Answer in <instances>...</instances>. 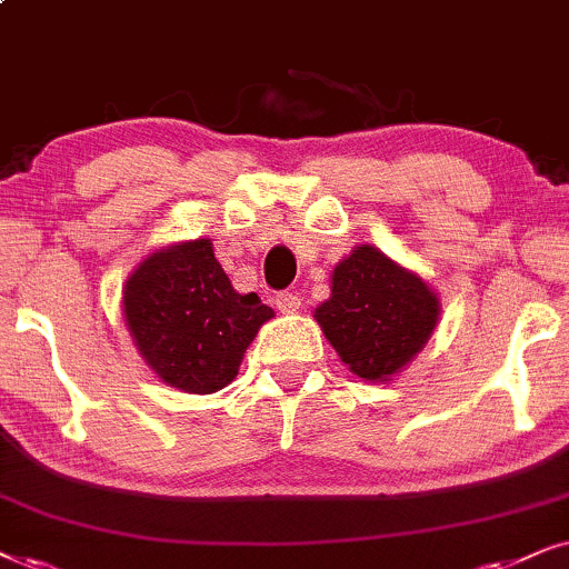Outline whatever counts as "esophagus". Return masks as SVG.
<instances>
[{
	"instance_id": "1",
	"label": "esophagus",
	"mask_w": 569,
	"mask_h": 569,
	"mask_svg": "<svg viewBox=\"0 0 569 569\" xmlns=\"http://www.w3.org/2000/svg\"><path fill=\"white\" fill-rule=\"evenodd\" d=\"M276 307L283 315H291V312H297V309L301 307V299L293 291H280L278 297H276Z\"/></svg>"
}]
</instances>
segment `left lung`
<instances>
[{"label":"left lung","instance_id":"8db88e82","mask_svg":"<svg viewBox=\"0 0 569 569\" xmlns=\"http://www.w3.org/2000/svg\"><path fill=\"white\" fill-rule=\"evenodd\" d=\"M437 315L429 286L367 244L332 270V297L315 309L340 359L369 382L400 372L429 340Z\"/></svg>","mask_w":569,"mask_h":569}]
</instances>
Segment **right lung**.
Segmentation results:
<instances>
[{
	"label": "right lung",
	"mask_w": 569,
	"mask_h": 569,
	"mask_svg": "<svg viewBox=\"0 0 569 569\" xmlns=\"http://www.w3.org/2000/svg\"><path fill=\"white\" fill-rule=\"evenodd\" d=\"M124 317L142 359L184 392H216L239 372L241 356L272 309L233 291L208 239L150 254L124 286Z\"/></svg>",
	"instance_id": "obj_1"
}]
</instances>
